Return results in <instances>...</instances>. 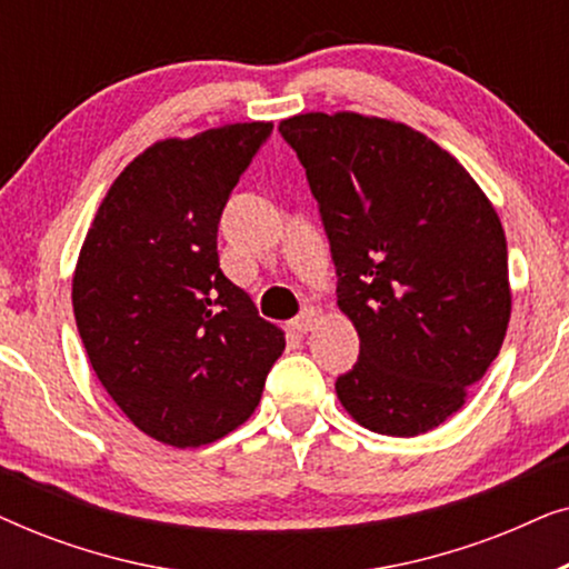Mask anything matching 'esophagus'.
<instances>
[{"instance_id":"34e87169","label":"esophagus","mask_w":569,"mask_h":569,"mask_svg":"<svg viewBox=\"0 0 569 569\" xmlns=\"http://www.w3.org/2000/svg\"><path fill=\"white\" fill-rule=\"evenodd\" d=\"M321 318H323L321 308H306V310H302V313L292 321V329L300 331V333H308V331H313L318 323H321Z\"/></svg>"}]
</instances>
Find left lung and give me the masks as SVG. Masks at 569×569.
Masks as SVG:
<instances>
[{
	"instance_id": "8db88e82",
	"label": "left lung",
	"mask_w": 569,
	"mask_h": 569,
	"mask_svg": "<svg viewBox=\"0 0 569 569\" xmlns=\"http://www.w3.org/2000/svg\"><path fill=\"white\" fill-rule=\"evenodd\" d=\"M279 131L306 168L360 360L337 380L365 430L415 438L469 399L505 341L508 243L469 170L422 131L355 111Z\"/></svg>"
}]
</instances>
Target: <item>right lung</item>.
Returning a JSON list of instances; mask_svg holds the SVG:
<instances>
[{
    "mask_svg": "<svg viewBox=\"0 0 569 569\" xmlns=\"http://www.w3.org/2000/svg\"><path fill=\"white\" fill-rule=\"evenodd\" d=\"M271 121L224 123L139 152L100 201L72 277L80 339L134 427L173 448L253 415L284 331L220 269L217 224Z\"/></svg>",
    "mask_w": 569,
    "mask_h": 569,
    "instance_id": "1",
    "label": "right lung"
}]
</instances>
